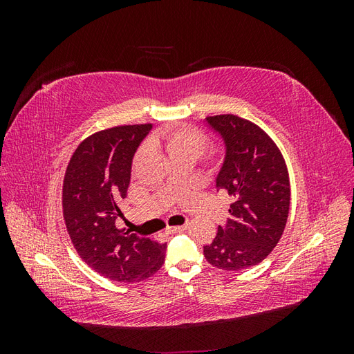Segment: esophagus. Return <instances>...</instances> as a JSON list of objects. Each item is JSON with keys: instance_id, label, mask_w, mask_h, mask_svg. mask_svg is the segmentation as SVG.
I'll return each mask as SVG.
<instances>
[{"instance_id": "1", "label": "esophagus", "mask_w": 354, "mask_h": 354, "mask_svg": "<svg viewBox=\"0 0 354 354\" xmlns=\"http://www.w3.org/2000/svg\"><path fill=\"white\" fill-rule=\"evenodd\" d=\"M186 224L185 226H173V227H167V233H180V232H185L186 230Z\"/></svg>"}]
</instances>
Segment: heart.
Returning <instances> with one entry per match:
<instances>
[{"label":"heart","mask_w":354,"mask_h":354,"mask_svg":"<svg viewBox=\"0 0 354 354\" xmlns=\"http://www.w3.org/2000/svg\"><path fill=\"white\" fill-rule=\"evenodd\" d=\"M158 140L167 149L171 159L185 156L196 160L207 146L205 134L189 125L167 127L159 131Z\"/></svg>","instance_id":"b5f03b06"}]
</instances>
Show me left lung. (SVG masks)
I'll return each mask as SVG.
<instances>
[{"label": "left lung", "instance_id": "8db88e82", "mask_svg": "<svg viewBox=\"0 0 354 354\" xmlns=\"http://www.w3.org/2000/svg\"><path fill=\"white\" fill-rule=\"evenodd\" d=\"M207 122L226 146L216 186L233 202L226 227L218 226L203 255L217 269L238 272L261 263L282 236L291 201L288 169L279 147L259 125L230 113L208 116Z\"/></svg>", "mask_w": 354, "mask_h": 354}]
</instances>
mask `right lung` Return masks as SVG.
Returning <instances> with one entry per match:
<instances>
[{"mask_svg": "<svg viewBox=\"0 0 354 354\" xmlns=\"http://www.w3.org/2000/svg\"><path fill=\"white\" fill-rule=\"evenodd\" d=\"M152 124L120 125L80 143L63 178L62 205L69 238L93 270L118 282H140L164 264L167 243L115 226L127 196L133 156Z\"/></svg>", "mask_w": 354, "mask_h": 354, "instance_id": "obj_1", "label": "right lung"}]
</instances>
